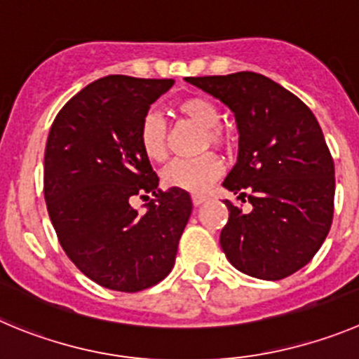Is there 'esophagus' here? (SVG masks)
Segmentation results:
<instances>
[{
    "label": "esophagus",
    "instance_id": "34e87169",
    "mask_svg": "<svg viewBox=\"0 0 359 359\" xmlns=\"http://www.w3.org/2000/svg\"><path fill=\"white\" fill-rule=\"evenodd\" d=\"M191 198H193V205L200 207V205H202V203H205L207 200H209V196H205V195H193V196H191Z\"/></svg>",
    "mask_w": 359,
    "mask_h": 359
}]
</instances>
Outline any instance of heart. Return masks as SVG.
I'll use <instances>...</instances> for the list:
<instances>
[{
    "instance_id": "obj_1",
    "label": "heart",
    "mask_w": 359,
    "mask_h": 359,
    "mask_svg": "<svg viewBox=\"0 0 359 359\" xmlns=\"http://www.w3.org/2000/svg\"><path fill=\"white\" fill-rule=\"evenodd\" d=\"M179 113H182L189 122L205 129V142L216 147H229L232 138L221 122V111L216 104L205 97H186L177 104ZM140 145L143 154L154 163H163L168 157V140L166 126L159 113L150 111L143 118L140 127ZM223 172V161L214 152H205L193 159L173 161L163 172V182L172 189L202 193L210 182Z\"/></svg>"
}]
</instances>
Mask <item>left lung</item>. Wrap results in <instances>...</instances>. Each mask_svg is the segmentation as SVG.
I'll return each instance as SVG.
<instances>
[{"mask_svg": "<svg viewBox=\"0 0 359 359\" xmlns=\"http://www.w3.org/2000/svg\"><path fill=\"white\" fill-rule=\"evenodd\" d=\"M236 115L239 157L223 186L250 210L225 200L219 244L241 273L281 280L306 266L330 233L334 164L319 122L294 93L255 72L186 78Z\"/></svg>", "mask_w": 359, "mask_h": 359, "instance_id": "1", "label": "left lung"}]
</instances>
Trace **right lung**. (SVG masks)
Here are the masks:
<instances>
[{"instance_id": "obj_1", "label": "right lung", "mask_w": 359, "mask_h": 359, "mask_svg": "<svg viewBox=\"0 0 359 359\" xmlns=\"http://www.w3.org/2000/svg\"><path fill=\"white\" fill-rule=\"evenodd\" d=\"M173 79L106 76L60 109L43 156V198L60 244L99 285L140 292L173 269L193 210L187 191L157 189L140 127ZM156 201L142 215L140 196Z\"/></svg>"}]
</instances>
